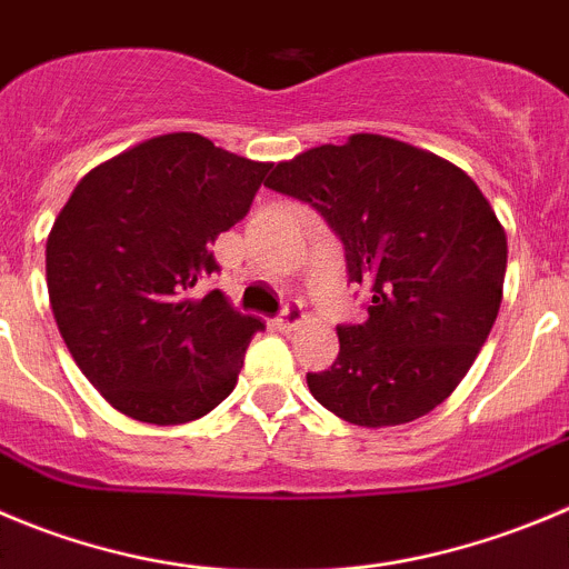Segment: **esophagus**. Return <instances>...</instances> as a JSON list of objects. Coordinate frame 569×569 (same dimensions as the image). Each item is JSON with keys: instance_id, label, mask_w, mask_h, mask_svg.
<instances>
[{"instance_id": "34e87169", "label": "esophagus", "mask_w": 569, "mask_h": 569, "mask_svg": "<svg viewBox=\"0 0 569 569\" xmlns=\"http://www.w3.org/2000/svg\"><path fill=\"white\" fill-rule=\"evenodd\" d=\"M301 321H305V307H301L299 301H288V305L281 307L279 318H276L279 329H284V332H288V329H293V327H299Z\"/></svg>"}]
</instances>
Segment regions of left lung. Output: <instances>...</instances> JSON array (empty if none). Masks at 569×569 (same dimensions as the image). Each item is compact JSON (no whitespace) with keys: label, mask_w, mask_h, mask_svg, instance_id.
<instances>
[{"label":"left lung","mask_w":569,"mask_h":569,"mask_svg":"<svg viewBox=\"0 0 569 569\" xmlns=\"http://www.w3.org/2000/svg\"><path fill=\"white\" fill-rule=\"evenodd\" d=\"M264 187L310 203L369 290L366 321L340 323V351L310 371L312 397L360 427L430 413L456 391L495 327L506 231L478 183L450 161L377 133L281 161Z\"/></svg>","instance_id":"1"}]
</instances>
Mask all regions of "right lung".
Returning a JSON list of instances; mask_svg holds the SVG:
<instances>
[{
	"instance_id": "add662e5",
	"label": "right lung",
	"mask_w": 569,
	"mask_h": 569,
	"mask_svg": "<svg viewBox=\"0 0 569 569\" xmlns=\"http://www.w3.org/2000/svg\"><path fill=\"white\" fill-rule=\"evenodd\" d=\"M268 170L198 133H167L69 194L47 240L52 316L119 413L183 425L234 391L264 323L220 290L192 299V288L220 270L209 246L246 218Z\"/></svg>"
}]
</instances>
